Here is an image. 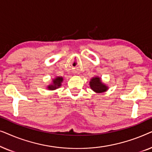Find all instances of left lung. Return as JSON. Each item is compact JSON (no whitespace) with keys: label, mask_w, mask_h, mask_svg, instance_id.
<instances>
[{"label":"left lung","mask_w":152,"mask_h":152,"mask_svg":"<svg viewBox=\"0 0 152 152\" xmlns=\"http://www.w3.org/2000/svg\"><path fill=\"white\" fill-rule=\"evenodd\" d=\"M90 87L95 93H101L108 90V86L102 82L101 79L98 77H93L90 81Z\"/></svg>","instance_id":"1"}]
</instances>
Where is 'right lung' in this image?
<instances>
[{"instance_id": "right-lung-1", "label": "right lung", "mask_w": 152, "mask_h": 152, "mask_svg": "<svg viewBox=\"0 0 152 152\" xmlns=\"http://www.w3.org/2000/svg\"><path fill=\"white\" fill-rule=\"evenodd\" d=\"M63 82V77H57L53 80V83L48 86V90H55L61 86V82Z\"/></svg>"}]
</instances>
